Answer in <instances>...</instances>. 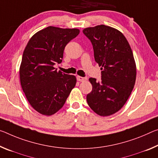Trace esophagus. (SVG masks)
I'll return each instance as SVG.
<instances>
[{
    "mask_svg": "<svg viewBox=\"0 0 158 158\" xmlns=\"http://www.w3.org/2000/svg\"><path fill=\"white\" fill-rule=\"evenodd\" d=\"M77 81H84L86 80V77H82L80 76H77Z\"/></svg>",
    "mask_w": 158,
    "mask_h": 158,
    "instance_id": "1",
    "label": "esophagus"
}]
</instances>
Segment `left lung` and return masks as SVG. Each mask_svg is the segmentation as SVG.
<instances>
[{"label": "left lung", "instance_id": "1", "mask_svg": "<svg viewBox=\"0 0 158 158\" xmlns=\"http://www.w3.org/2000/svg\"><path fill=\"white\" fill-rule=\"evenodd\" d=\"M91 41L95 60L102 67L101 80L89 78L93 86L86 96L89 107L101 116L119 111L128 100L136 77L131 48L122 33L116 29L98 25L83 30Z\"/></svg>", "mask_w": 158, "mask_h": 158}]
</instances>
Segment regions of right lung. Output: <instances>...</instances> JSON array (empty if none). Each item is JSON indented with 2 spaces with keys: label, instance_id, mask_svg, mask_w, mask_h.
<instances>
[{
  "label": "right lung",
  "instance_id": "1",
  "mask_svg": "<svg viewBox=\"0 0 158 158\" xmlns=\"http://www.w3.org/2000/svg\"><path fill=\"white\" fill-rule=\"evenodd\" d=\"M79 34L78 29L48 27L35 34L22 56L19 77L22 90L32 107L44 115H52L64 106L77 83L76 77L57 72L64 49Z\"/></svg>",
  "mask_w": 158,
  "mask_h": 158
}]
</instances>
